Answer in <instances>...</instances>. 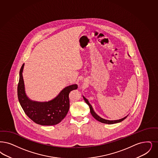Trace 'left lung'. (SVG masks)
<instances>
[{
    "label": "left lung",
    "mask_w": 158,
    "mask_h": 158,
    "mask_svg": "<svg viewBox=\"0 0 158 158\" xmlns=\"http://www.w3.org/2000/svg\"><path fill=\"white\" fill-rule=\"evenodd\" d=\"M83 99H84L85 101L86 102V103L88 105L89 107H90V113H91V114L93 116V117H94L95 119H96V120H98L99 122H102V123H106V124H114V123H119V122H120L123 121V120H124L125 119H126V118H127V116L126 117H125V118H122V119H119V120H106V119H103V118H101L100 116H99L97 114L95 113V112H94V109H93V108H92V106H91V105L89 103V102L88 101V100H87L85 97H83Z\"/></svg>",
    "instance_id": "obj_1"
}]
</instances>
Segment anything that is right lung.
Instances as JSON below:
<instances>
[{"label":"right lung","instance_id":"obj_1","mask_svg":"<svg viewBox=\"0 0 158 158\" xmlns=\"http://www.w3.org/2000/svg\"><path fill=\"white\" fill-rule=\"evenodd\" d=\"M24 63L19 72L18 96L26 114L35 123L44 126L55 125L65 118L69 109V93L77 88V85L66 87L51 101L38 102L31 101L26 95L22 72Z\"/></svg>","mask_w":158,"mask_h":158}]
</instances>
